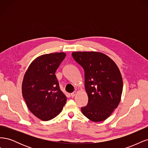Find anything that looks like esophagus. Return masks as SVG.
<instances>
[{
    "mask_svg": "<svg viewBox=\"0 0 148 148\" xmlns=\"http://www.w3.org/2000/svg\"><path fill=\"white\" fill-rule=\"evenodd\" d=\"M76 95V91H73V92L71 93V97H73Z\"/></svg>",
    "mask_w": 148,
    "mask_h": 148,
    "instance_id": "34e87169",
    "label": "esophagus"
}]
</instances>
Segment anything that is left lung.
Masks as SVG:
<instances>
[{
  "instance_id": "left-lung-1",
  "label": "left lung",
  "mask_w": 148,
  "mask_h": 148,
  "mask_svg": "<svg viewBox=\"0 0 148 148\" xmlns=\"http://www.w3.org/2000/svg\"><path fill=\"white\" fill-rule=\"evenodd\" d=\"M71 55L84 71L88 102L81 108L82 113L93 122H102L120 101L123 80L120 70L110 58L101 52H75Z\"/></svg>"
}]
</instances>
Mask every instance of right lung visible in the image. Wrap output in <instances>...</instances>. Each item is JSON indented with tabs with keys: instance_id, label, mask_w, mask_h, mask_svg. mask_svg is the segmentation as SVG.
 Wrapping results in <instances>:
<instances>
[{
	"instance_id": "obj_1",
	"label": "right lung",
	"mask_w": 148,
	"mask_h": 148,
	"mask_svg": "<svg viewBox=\"0 0 148 148\" xmlns=\"http://www.w3.org/2000/svg\"><path fill=\"white\" fill-rule=\"evenodd\" d=\"M66 54L52 53L36 58L25 74L22 95L28 108L36 117L50 120L60 114L66 101L56 71Z\"/></svg>"
}]
</instances>
